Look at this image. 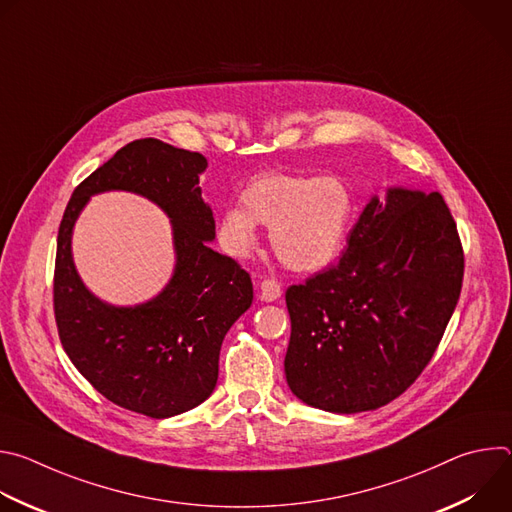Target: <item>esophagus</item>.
<instances>
[{
    "instance_id": "34e87169",
    "label": "esophagus",
    "mask_w": 512,
    "mask_h": 512,
    "mask_svg": "<svg viewBox=\"0 0 512 512\" xmlns=\"http://www.w3.org/2000/svg\"><path fill=\"white\" fill-rule=\"evenodd\" d=\"M259 294L263 302H277L281 298V285L275 279H263L259 283Z\"/></svg>"
}]
</instances>
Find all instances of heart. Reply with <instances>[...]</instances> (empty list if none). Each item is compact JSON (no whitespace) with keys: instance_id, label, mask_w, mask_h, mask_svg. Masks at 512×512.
<instances>
[{"instance_id":"b5f03b06","label":"heart","mask_w":512,"mask_h":512,"mask_svg":"<svg viewBox=\"0 0 512 512\" xmlns=\"http://www.w3.org/2000/svg\"><path fill=\"white\" fill-rule=\"evenodd\" d=\"M354 216V194L338 176L267 172L241 192V206L218 218V237L237 257L257 243V225L271 229V247L287 267L316 271L342 249Z\"/></svg>"}]
</instances>
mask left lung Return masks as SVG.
I'll list each match as a JSON object with an SVG mask.
<instances>
[{"label": "left lung", "instance_id": "1", "mask_svg": "<svg viewBox=\"0 0 512 512\" xmlns=\"http://www.w3.org/2000/svg\"><path fill=\"white\" fill-rule=\"evenodd\" d=\"M336 265L285 291V379L332 413L379 409L427 367L456 310L464 251L440 192L389 188L364 206Z\"/></svg>", "mask_w": 512, "mask_h": 512}]
</instances>
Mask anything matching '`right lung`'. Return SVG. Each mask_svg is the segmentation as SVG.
Instances as JSON below:
<instances>
[{
  "label": "right lung",
  "mask_w": 512,
  "mask_h": 512,
  "mask_svg": "<svg viewBox=\"0 0 512 512\" xmlns=\"http://www.w3.org/2000/svg\"><path fill=\"white\" fill-rule=\"evenodd\" d=\"M206 166L198 152L135 139L75 188L58 229L54 316L68 358L111 403L154 419L210 397L225 334L253 302L249 273L208 247L214 218L198 188ZM109 189L145 195L171 216L175 275L145 305L101 303L71 261V227L88 198Z\"/></svg>",
  "instance_id": "1"
}]
</instances>
